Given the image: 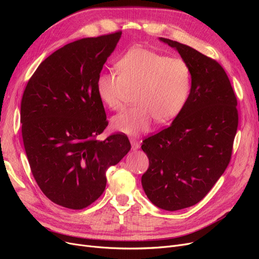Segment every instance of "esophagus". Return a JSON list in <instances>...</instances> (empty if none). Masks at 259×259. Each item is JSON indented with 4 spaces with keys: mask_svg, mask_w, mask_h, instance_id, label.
I'll return each instance as SVG.
<instances>
[{
    "mask_svg": "<svg viewBox=\"0 0 259 259\" xmlns=\"http://www.w3.org/2000/svg\"><path fill=\"white\" fill-rule=\"evenodd\" d=\"M130 143H131V147H132L133 150H138V149H139L140 146H141V143H140L138 140L131 139V140H130Z\"/></svg>",
    "mask_w": 259,
    "mask_h": 259,
    "instance_id": "obj_1",
    "label": "esophagus"
}]
</instances>
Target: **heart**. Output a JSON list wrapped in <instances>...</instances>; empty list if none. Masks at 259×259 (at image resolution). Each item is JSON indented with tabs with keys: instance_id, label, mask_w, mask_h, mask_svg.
<instances>
[{
	"instance_id": "b5f03b06",
	"label": "heart",
	"mask_w": 259,
	"mask_h": 259,
	"mask_svg": "<svg viewBox=\"0 0 259 259\" xmlns=\"http://www.w3.org/2000/svg\"><path fill=\"white\" fill-rule=\"evenodd\" d=\"M118 74L103 72L97 79L100 101L111 110H120L130 92L138 106L115 115L112 129L128 135L148 131L153 119L167 122L178 116L187 102L191 84L188 64L153 50L134 47L115 64Z\"/></svg>"
}]
</instances>
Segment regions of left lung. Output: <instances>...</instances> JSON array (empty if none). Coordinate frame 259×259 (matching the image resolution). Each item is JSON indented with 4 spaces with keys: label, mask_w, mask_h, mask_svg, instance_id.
<instances>
[{
    "label": "left lung",
    "mask_w": 259,
    "mask_h": 259,
    "mask_svg": "<svg viewBox=\"0 0 259 259\" xmlns=\"http://www.w3.org/2000/svg\"><path fill=\"white\" fill-rule=\"evenodd\" d=\"M159 39L188 64L191 89L172 124L143 142L149 168L142 185L153 205L176 211L199 202L227 169L238 126L237 100L215 60L175 40Z\"/></svg>",
    "instance_id": "left-lung-1"
}]
</instances>
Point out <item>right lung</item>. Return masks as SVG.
<instances>
[{"label": "right lung", "instance_id": "obj_1", "mask_svg": "<svg viewBox=\"0 0 259 259\" xmlns=\"http://www.w3.org/2000/svg\"><path fill=\"white\" fill-rule=\"evenodd\" d=\"M120 35L81 38L54 51L23 93L22 137L32 175L51 201L68 209L97 200L107 169L131 149L124 133L97 140L108 126L97 79Z\"/></svg>", "mask_w": 259, "mask_h": 259}]
</instances>
